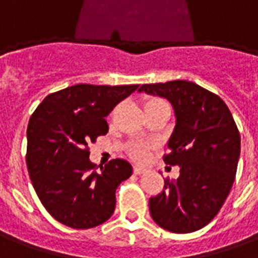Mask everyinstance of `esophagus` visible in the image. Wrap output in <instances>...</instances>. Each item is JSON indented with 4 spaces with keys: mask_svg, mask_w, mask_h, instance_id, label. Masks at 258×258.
<instances>
[{
    "mask_svg": "<svg viewBox=\"0 0 258 258\" xmlns=\"http://www.w3.org/2000/svg\"><path fill=\"white\" fill-rule=\"evenodd\" d=\"M146 171V168H144L142 166H134V173L135 174H144Z\"/></svg>",
    "mask_w": 258,
    "mask_h": 258,
    "instance_id": "1",
    "label": "esophagus"
}]
</instances>
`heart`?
<instances>
[{
	"label": "heart",
	"mask_w": 258,
	"mask_h": 258,
	"mask_svg": "<svg viewBox=\"0 0 258 258\" xmlns=\"http://www.w3.org/2000/svg\"><path fill=\"white\" fill-rule=\"evenodd\" d=\"M157 102H163L160 99H152L148 102V105L151 103H157ZM128 152L131 156L137 159V160H144L148 156V152H149V146L144 144V142H134L128 146Z\"/></svg>",
	"instance_id": "b5f03b06"
}]
</instances>
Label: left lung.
Masks as SVG:
<instances>
[{
    "mask_svg": "<svg viewBox=\"0 0 258 258\" xmlns=\"http://www.w3.org/2000/svg\"><path fill=\"white\" fill-rule=\"evenodd\" d=\"M140 92L166 98L175 127L164 163L179 166V177L149 199L153 221L174 233L207 225L224 205L235 181L240 135L225 102L192 81L141 85Z\"/></svg>",
    "mask_w": 258,
    "mask_h": 258,
    "instance_id": "obj_1",
    "label": "left lung"
}]
</instances>
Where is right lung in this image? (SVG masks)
<instances>
[{"mask_svg": "<svg viewBox=\"0 0 258 258\" xmlns=\"http://www.w3.org/2000/svg\"><path fill=\"white\" fill-rule=\"evenodd\" d=\"M140 85L77 84L53 92L27 125L26 163L38 199L66 227L88 229L112 217L116 189L131 177L127 160L113 159L101 170L88 144L109 131L106 117Z\"/></svg>", "mask_w": 258, "mask_h": 258, "instance_id": "right-lung-1", "label": "right lung"}]
</instances>
